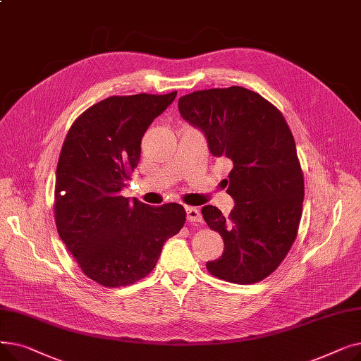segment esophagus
Wrapping results in <instances>:
<instances>
[{"instance_id": "34e87169", "label": "esophagus", "mask_w": 361, "mask_h": 361, "mask_svg": "<svg viewBox=\"0 0 361 361\" xmlns=\"http://www.w3.org/2000/svg\"><path fill=\"white\" fill-rule=\"evenodd\" d=\"M185 216H187L188 222H202V219H203L197 207H190V206L185 207Z\"/></svg>"}]
</instances>
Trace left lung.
<instances>
[{
    "mask_svg": "<svg viewBox=\"0 0 361 361\" xmlns=\"http://www.w3.org/2000/svg\"><path fill=\"white\" fill-rule=\"evenodd\" d=\"M178 109L203 133L211 154L233 164L225 180L235 202L230 216L212 204L202 207L206 224L224 240L222 256L207 262V271L241 286L267 278L291 249L305 197L286 118L259 93L240 86L188 93Z\"/></svg>",
    "mask_w": 361,
    "mask_h": 361,
    "instance_id": "1",
    "label": "left lung"
}]
</instances>
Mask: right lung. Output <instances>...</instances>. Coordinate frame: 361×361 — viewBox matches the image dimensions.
Here are the masks:
<instances>
[{"instance_id":"obj_1","label":"right lung","mask_w":361,"mask_h":361,"mask_svg":"<svg viewBox=\"0 0 361 361\" xmlns=\"http://www.w3.org/2000/svg\"><path fill=\"white\" fill-rule=\"evenodd\" d=\"M177 92L109 97L70 127L56 165L55 224L80 269L99 286L124 287L157 267L164 243L185 222L178 203L152 207L121 196L147 127Z\"/></svg>"}]
</instances>
